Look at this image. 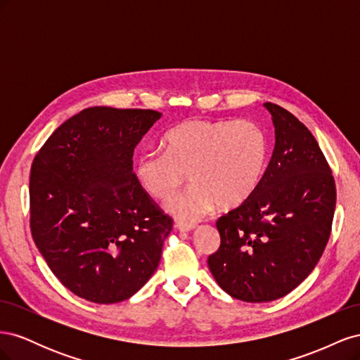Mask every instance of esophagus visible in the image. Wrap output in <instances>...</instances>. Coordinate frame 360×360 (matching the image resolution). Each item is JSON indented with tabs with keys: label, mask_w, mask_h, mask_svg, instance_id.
<instances>
[{
	"label": "esophagus",
	"mask_w": 360,
	"mask_h": 360,
	"mask_svg": "<svg viewBox=\"0 0 360 360\" xmlns=\"http://www.w3.org/2000/svg\"><path fill=\"white\" fill-rule=\"evenodd\" d=\"M176 228L180 233H189L195 228V224H183V222H177Z\"/></svg>",
	"instance_id": "esophagus-1"
}]
</instances>
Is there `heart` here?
Segmentation results:
<instances>
[{"label": "heart", "instance_id": "1", "mask_svg": "<svg viewBox=\"0 0 360 360\" xmlns=\"http://www.w3.org/2000/svg\"><path fill=\"white\" fill-rule=\"evenodd\" d=\"M163 153H144L135 162V177L151 198L167 201L186 181L191 189L167 210L183 222H197L217 204L234 209L252 195L269 158L264 129L250 120H193L171 129L162 139Z\"/></svg>", "mask_w": 360, "mask_h": 360}]
</instances>
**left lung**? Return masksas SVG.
<instances>
[{
  "instance_id": "8db88e82",
  "label": "left lung",
  "mask_w": 360,
  "mask_h": 360,
  "mask_svg": "<svg viewBox=\"0 0 360 360\" xmlns=\"http://www.w3.org/2000/svg\"><path fill=\"white\" fill-rule=\"evenodd\" d=\"M275 148L257 191L216 222L221 246L207 259L219 287L243 302H271L296 288L328 245L336 204L329 163L308 127L264 103Z\"/></svg>"
}]
</instances>
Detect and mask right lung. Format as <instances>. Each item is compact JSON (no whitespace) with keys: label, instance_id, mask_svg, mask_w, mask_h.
Instances as JSON below:
<instances>
[{"label":"right lung","instance_id":"obj_1","mask_svg":"<svg viewBox=\"0 0 360 360\" xmlns=\"http://www.w3.org/2000/svg\"><path fill=\"white\" fill-rule=\"evenodd\" d=\"M160 115L86 108L32 160V238L61 284L89 302L132 297L159 266L172 219L139 186L132 158Z\"/></svg>","mask_w":360,"mask_h":360}]
</instances>
